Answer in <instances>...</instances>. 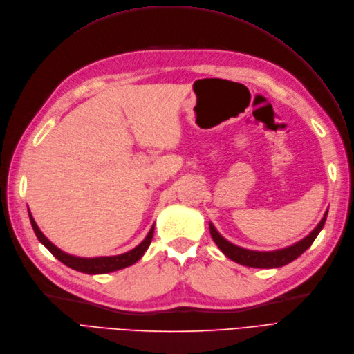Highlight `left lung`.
Segmentation results:
<instances>
[{"label": "left lung", "mask_w": 354, "mask_h": 354, "mask_svg": "<svg viewBox=\"0 0 354 354\" xmlns=\"http://www.w3.org/2000/svg\"><path fill=\"white\" fill-rule=\"evenodd\" d=\"M327 214L328 212H325V215L321 219V222L317 225V228L309 235H306L304 239H301V241H298L290 247L276 250V251H252V250L238 247V245L230 243L228 239H225L216 231V228L212 222H209V231H210L212 239L216 243L219 250L232 261L247 266V267H254V268H276V267H281V266H286V264L292 263L293 260L298 259L302 252H305L310 245H313L315 238L324 228L325 219H327Z\"/></svg>", "instance_id": "obj_1"}]
</instances>
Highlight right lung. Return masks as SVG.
I'll return each instance as SVG.
<instances>
[{
    "label": "right lung",
    "mask_w": 354,
    "mask_h": 354,
    "mask_svg": "<svg viewBox=\"0 0 354 354\" xmlns=\"http://www.w3.org/2000/svg\"><path fill=\"white\" fill-rule=\"evenodd\" d=\"M29 218L33 226V231L37 236L39 241L44 244L53 256L58 259L61 263H64L65 266L71 267L73 270L81 272V273H87V274H104V273H111L120 270V268L129 267L132 264H135L140 257L144 256L145 251L148 250L152 236H153V225L152 228L149 230L147 238L140 243L138 247H135L133 250L124 252V254H119V256H110V257H93V259H84V257H75V256H69V254L64 252L62 250H59L58 247H55L49 239L41 234V231L39 230L37 223L35 222L32 214L29 212Z\"/></svg>",
    "instance_id": "right-lung-1"
}]
</instances>
